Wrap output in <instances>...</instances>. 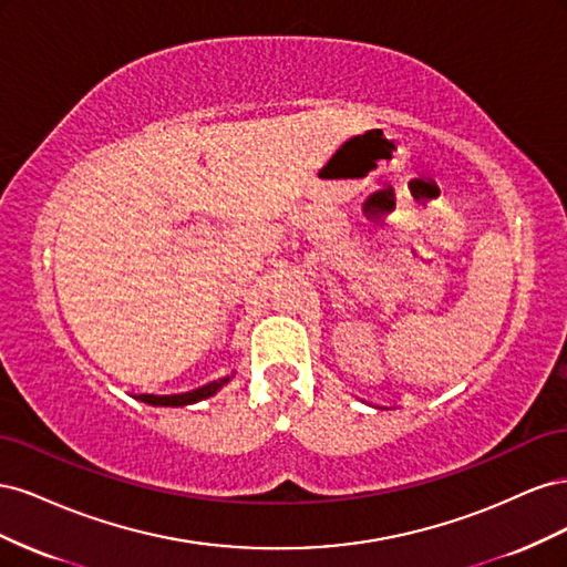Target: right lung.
I'll return each instance as SVG.
<instances>
[{
	"label": "right lung",
	"mask_w": 567,
	"mask_h": 567,
	"mask_svg": "<svg viewBox=\"0 0 567 567\" xmlns=\"http://www.w3.org/2000/svg\"><path fill=\"white\" fill-rule=\"evenodd\" d=\"M231 379H234V373L225 375V379H217L213 383H205V385H200L196 390H188V392H177V394H136L134 400H140V402L151 404V406H186V404H196L200 400L213 398V394H217Z\"/></svg>",
	"instance_id": "obj_1"
}]
</instances>
